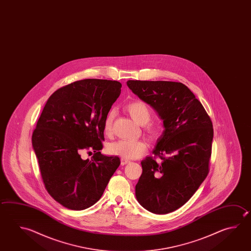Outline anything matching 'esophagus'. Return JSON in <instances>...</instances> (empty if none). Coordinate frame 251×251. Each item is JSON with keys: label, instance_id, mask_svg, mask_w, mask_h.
Returning <instances> with one entry per match:
<instances>
[{"label": "esophagus", "instance_id": "esophagus-1", "mask_svg": "<svg viewBox=\"0 0 251 251\" xmlns=\"http://www.w3.org/2000/svg\"><path fill=\"white\" fill-rule=\"evenodd\" d=\"M129 162H130V161H128L127 159H123V158L121 159V164L122 165H126V164H128Z\"/></svg>", "mask_w": 251, "mask_h": 251}]
</instances>
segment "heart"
Instances as JSON below:
<instances>
[{"label": "heart", "instance_id": "heart-1", "mask_svg": "<svg viewBox=\"0 0 251 251\" xmlns=\"http://www.w3.org/2000/svg\"><path fill=\"white\" fill-rule=\"evenodd\" d=\"M126 110L128 114L137 123L145 125L151 120V113L149 106L143 101H134L126 105ZM115 112L110 111L104 122V132L105 135L112 133ZM147 131L151 136L154 137L159 132V128L153 125H147ZM147 144L144 140H130V139H120L118 141L109 144L107 152L112 155H116L123 159H135L140 156L147 150Z\"/></svg>", "mask_w": 251, "mask_h": 251}]
</instances>
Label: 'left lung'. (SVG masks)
<instances>
[{
  "label": "left lung",
  "mask_w": 251,
  "mask_h": 251,
  "mask_svg": "<svg viewBox=\"0 0 251 251\" xmlns=\"http://www.w3.org/2000/svg\"><path fill=\"white\" fill-rule=\"evenodd\" d=\"M127 85L156 111L164 127L152 151L161 161L147 157L141 161L137 201L154 214L172 212L189 201L208 176L212 122L181 82L129 80Z\"/></svg>",
  "instance_id": "8db88e82"
}]
</instances>
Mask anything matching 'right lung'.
Segmentation results:
<instances>
[{"mask_svg": "<svg viewBox=\"0 0 251 251\" xmlns=\"http://www.w3.org/2000/svg\"><path fill=\"white\" fill-rule=\"evenodd\" d=\"M117 80L85 79L56 90L48 100L33 130L32 144L48 193L72 210L94 205L120 165L105 156L104 119L121 94ZM83 149L95 150L82 160Z\"/></svg>", "mask_w": 251, "mask_h": 251, "instance_id": "obj_1", "label": "right lung"}]
</instances>
